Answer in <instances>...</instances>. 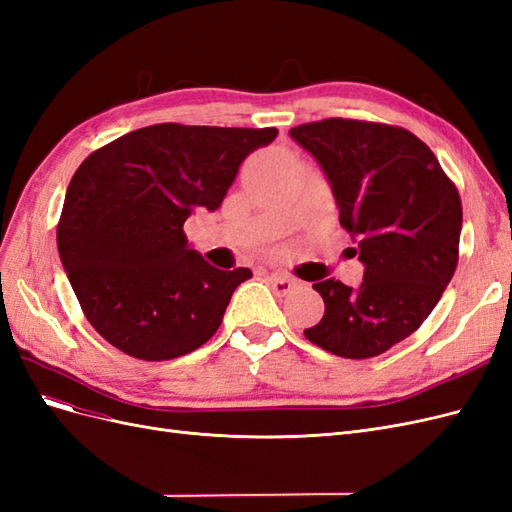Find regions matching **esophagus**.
<instances>
[{
  "instance_id": "1",
  "label": "esophagus",
  "mask_w": 512,
  "mask_h": 512,
  "mask_svg": "<svg viewBox=\"0 0 512 512\" xmlns=\"http://www.w3.org/2000/svg\"><path fill=\"white\" fill-rule=\"evenodd\" d=\"M267 280H269L273 292L280 294V297H286V294L294 292V290H297V288L301 286L299 280H292V277H288V275H284V273H271V275L267 277Z\"/></svg>"
}]
</instances>
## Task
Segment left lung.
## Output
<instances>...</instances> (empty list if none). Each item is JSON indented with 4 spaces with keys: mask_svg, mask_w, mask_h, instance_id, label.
<instances>
[{
    "mask_svg": "<svg viewBox=\"0 0 512 512\" xmlns=\"http://www.w3.org/2000/svg\"><path fill=\"white\" fill-rule=\"evenodd\" d=\"M288 134L320 164L365 267L356 288L335 277L314 284L324 316L303 333L344 359L378 356L421 327L451 282L459 192L433 151L404 128L333 117Z\"/></svg>",
    "mask_w": 512,
    "mask_h": 512,
    "instance_id": "1",
    "label": "left lung"
}]
</instances>
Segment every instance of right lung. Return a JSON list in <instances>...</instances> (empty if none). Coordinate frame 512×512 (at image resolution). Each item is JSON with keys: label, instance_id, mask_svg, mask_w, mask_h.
Masks as SVG:
<instances>
[{"label": "right lung", "instance_id": "right-lung-1", "mask_svg": "<svg viewBox=\"0 0 512 512\" xmlns=\"http://www.w3.org/2000/svg\"><path fill=\"white\" fill-rule=\"evenodd\" d=\"M275 128L158 123L119 136L76 170L57 250L87 320L108 344L143 361L203 346L232 292L252 271H222L183 232L196 209L215 211Z\"/></svg>", "mask_w": 512, "mask_h": 512}]
</instances>
